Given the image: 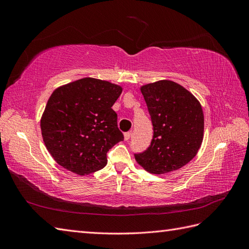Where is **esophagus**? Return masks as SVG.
I'll use <instances>...</instances> for the list:
<instances>
[{
	"label": "esophagus",
	"mask_w": 249,
	"mask_h": 249,
	"mask_svg": "<svg viewBox=\"0 0 249 249\" xmlns=\"http://www.w3.org/2000/svg\"><path fill=\"white\" fill-rule=\"evenodd\" d=\"M131 136H132V133H131V132L124 133V139H125V140H129V139L131 138Z\"/></svg>",
	"instance_id": "34e87169"
}]
</instances>
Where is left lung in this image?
<instances>
[{
  "label": "left lung",
  "instance_id": "1",
  "mask_svg": "<svg viewBox=\"0 0 249 249\" xmlns=\"http://www.w3.org/2000/svg\"><path fill=\"white\" fill-rule=\"evenodd\" d=\"M153 124L150 145L135 154L146 171L162 175L183 167L196 156L203 138V113L195 96L176 82L141 87Z\"/></svg>",
  "mask_w": 249,
  "mask_h": 249
}]
</instances>
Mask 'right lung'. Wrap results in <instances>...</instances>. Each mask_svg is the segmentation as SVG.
I'll return each mask as SVG.
<instances>
[{"mask_svg": "<svg viewBox=\"0 0 249 249\" xmlns=\"http://www.w3.org/2000/svg\"><path fill=\"white\" fill-rule=\"evenodd\" d=\"M123 88L84 78L57 88L41 117L44 144L54 160L77 175L106 166L107 153L124 140L112 109Z\"/></svg>", "mask_w": 249, "mask_h": 249, "instance_id": "add662e5", "label": "right lung"}]
</instances>
